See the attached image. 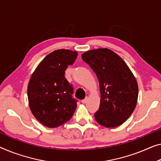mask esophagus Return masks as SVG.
<instances>
[{
  "label": "esophagus",
  "instance_id": "obj_1",
  "mask_svg": "<svg viewBox=\"0 0 161 161\" xmlns=\"http://www.w3.org/2000/svg\"><path fill=\"white\" fill-rule=\"evenodd\" d=\"M87 100H88V97H86L84 100H81V103H86L87 102Z\"/></svg>",
  "mask_w": 161,
  "mask_h": 161
}]
</instances>
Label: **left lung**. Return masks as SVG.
<instances>
[{
    "mask_svg": "<svg viewBox=\"0 0 161 161\" xmlns=\"http://www.w3.org/2000/svg\"><path fill=\"white\" fill-rule=\"evenodd\" d=\"M99 81L100 103L95 121L107 128L121 125L132 114L138 98V85L124 60L108 48L81 55Z\"/></svg>",
    "mask_w": 161,
    "mask_h": 161,
    "instance_id": "left-lung-1",
    "label": "left lung"
}]
</instances>
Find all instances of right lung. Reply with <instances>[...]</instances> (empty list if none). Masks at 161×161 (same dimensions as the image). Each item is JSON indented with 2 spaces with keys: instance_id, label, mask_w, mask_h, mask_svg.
<instances>
[{
  "instance_id": "add662e5",
  "label": "right lung",
  "mask_w": 161,
  "mask_h": 161,
  "mask_svg": "<svg viewBox=\"0 0 161 161\" xmlns=\"http://www.w3.org/2000/svg\"><path fill=\"white\" fill-rule=\"evenodd\" d=\"M77 52L54 50L40 62L31 76L27 87L29 105L35 119L49 128L63 125L72 117L77 100L72 98V85L64 76Z\"/></svg>"
}]
</instances>
